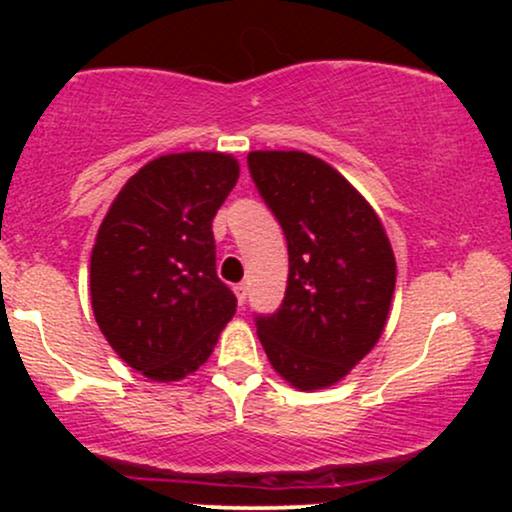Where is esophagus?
<instances>
[{
    "instance_id": "esophagus-1",
    "label": "esophagus",
    "mask_w": 512,
    "mask_h": 512,
    "mask_svg": "<svg viewBox=\"0 0 512 512\" xmlns=\"http://www.w3.org/2000/svg\"><path fill=\"white\" fill-rule=\"evenodd\" d=\"M233 291H236L238 303L243 305V303H245V298H248V286H245V284H236V286H233Z\"/></svg>"
}]
</instances>
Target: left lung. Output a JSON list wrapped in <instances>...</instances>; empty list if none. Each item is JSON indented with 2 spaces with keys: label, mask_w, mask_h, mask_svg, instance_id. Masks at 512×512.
Wrapping results in <instances>:
<instances>
[{
  "label": "left lung",
  "mask_w": 512,
  "mask_h": 512,
  "mask_svg": "<svg viewBox=\"0 0 512 512\" xmlns=\"http://www.w3.org/2000/svg\"><path fill=\"white\" fill-rule=\"evenodd\" d=\"M248 168L289 245V281L257 337L298 390L344 378L385 330L397 264L373 207L330 163L303 151H250Z\"/></svg>",
  "instance_id": "1"
}]
</instances>
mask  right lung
Segmentation results:
<instances>
[{
	"mask_svg": "<svg viewBox=\"0 0 512 512\" xmlns=\"http://www.w3.org/2000/svg\"><path fill=\"white\" fill-rule=\"evenodd\" d=\"M240 166L216 151L158 156L125 182L91 252V305L117 356L156 383L195 373L236 313L211 221Z\"/></svg>",
	"mask_w": 512,
	"mask_h": 512,
	"instance_id": "right-lung-1",
	"label": "right lung"
}]
</instances>
